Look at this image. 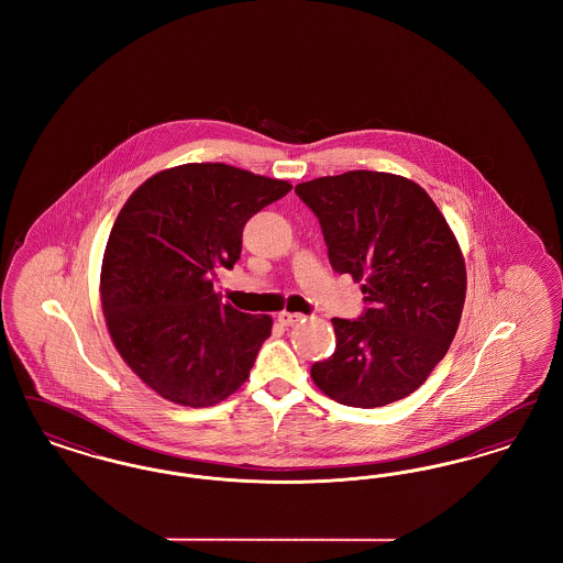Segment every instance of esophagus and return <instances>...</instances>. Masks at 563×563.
I'll return each mask as SVG.
<instances>
[{
    "instance_id": "esophagus-1",
    "label": "esophagus",
    "mask_w": 563,
    "mask_h": 563,
    "mask_svg": "<svg viewBox=\"0 0 563 563\" xmlns=\"http://www.w3.org/2000/svg\"><path fill=\"white\" fill-rule=\"evenodd\" d=\"M301 317H303V314H297V312H280V314H278V322L285 324V327H289V324L301 321Z\"/></svg>"
}]
</instances>
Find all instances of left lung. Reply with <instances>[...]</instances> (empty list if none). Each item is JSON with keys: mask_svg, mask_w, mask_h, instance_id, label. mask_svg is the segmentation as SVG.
<instances>
[{"mask_svg": "<svg viewBox=\"0 0 563 563\" xmlns=\"http://www.w3.org/2000/svg\"><path fill=\"white\" fill-rule=\"evenodd\" d=\"M321 223L331 268L363 280L365 312L331 319L335 352L312 365L333 401L382 407L424 384L454 340L466 268L445 217L418 184L349 170L295 186Z\"/></svg>", "mask_w": 563, "mask_h": 563, "instance_id": "1", "label": "left lung"}]
</instances>
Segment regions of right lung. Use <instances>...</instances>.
<instances>
[{"label":"right lung","instance_id":"right-lung-1","mask_svg":"<svg viewBox=\"0 0 563 563\" xmlns=\"http://www.w3.org/2000/svg\"><path fill=\"white\" fill-rule=\"evenodd\" d=\"M291 184L230 164H181L134 189L109 234L101 306L113 346L162 399L211 407L246 382L272 333L213 291L241 260L244 223Z\"/></svg>","mask_w":563,"mask_h":563}]
</instances>
